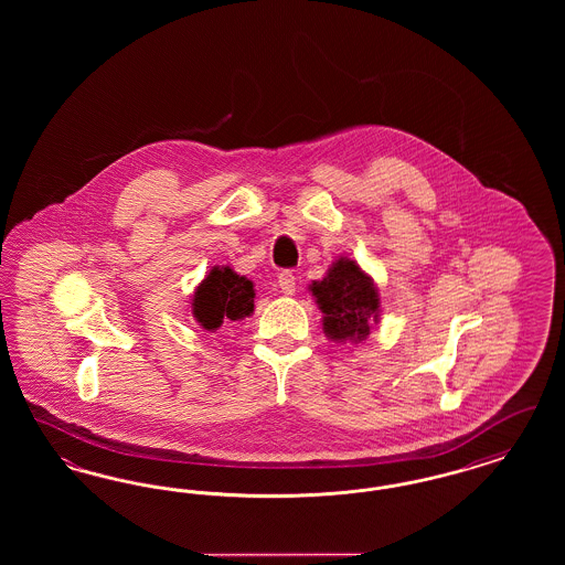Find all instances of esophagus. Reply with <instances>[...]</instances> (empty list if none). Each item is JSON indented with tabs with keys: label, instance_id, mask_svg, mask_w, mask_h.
<instances>
[{
	"label": "esophagus",
	"instance_id": "34e87169",
	"mask_svg": "<svg viewBox=\"0 0 565 565\" xmlns=\"http://www.w3.org/2000/svg\"><path fill=\"white\" fill-rule=\"evenodd\" d=\"M277 284H279V288H281V292H284V295H295L296 277L292 270H284V273H279V279H277Z\"/></svg>",
	"mask_w": 565,
	"mask_h": 565
}]
</instances>
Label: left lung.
<instances>
[{
	"instance_id": "1",
	"label": "left lung",
	"mask_w": 565,
	"mask_h": 565,
	"mask_svg": "<svg viewBox=\"0 0 565 565\" xmlns=\"http://www.w3.org/2000/svg\"><path fill=\"white\" fill-rule=\"evenodd\" d=\"M311 295L323 313V332L339 343H358L379 322V295L373 279L355 260L339 258L322 281L311 284Z\"/></svg>"
}]
</instances>
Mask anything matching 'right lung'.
Segmentation results:
<instances>
[{"label": "right lung", "mask_w": 565, "mask_h": 565, "mask_svg": "<svg viewBox=\"0 0 565 565\" xmlns=\"http://www.w3.org/2000/svg\"><path fill=\"white\" fill-rule=\"evenodd\" d=\"M254 284L231 267H214L192 296V316L205 330L239 322L254 311Z\"/></svg>", "instance_id": "1"}]
</instances>
